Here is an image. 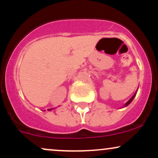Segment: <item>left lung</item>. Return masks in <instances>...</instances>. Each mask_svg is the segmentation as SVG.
Returning <instances> with one entry per match:
<instances>
[{
	"instance_id": "8db88e82",
	"label": "left lung",
	"mask_w": 158,
	"mask_h": 158,
	"mask_svg": "<svg viewBox=\"0 0 158 158\" xmlns=\"http://www.w3.org/2000/svg\"><path fill=\"white\" fill-rule=\"evenodd\" d=\"M135 95H136V94H135V95H134V96H133V97H132L131 98V99H129V100H128V102H127L126 103V105H125V106H128V105H129V104H130V103H131V102H132V100H133V99H134V98H135Z\"/></svg>"
}]
</instances>
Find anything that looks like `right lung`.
Segmentation results:
<instances>
[{
	"label": "right lung",
	"mask_w": 158,
	"mask_h": 158,
	"mask_svg": "<svg viewBox=\"0 0 158 158\" xmlns=\"http://www.w3.org/2000/svg\"><path fill=\"white\" fill-rule=\"evenodd\" d=\"M50 110H51V109H50Z\"/></svg>",
	"instance_id": "add662e5"
}]
</instances>
